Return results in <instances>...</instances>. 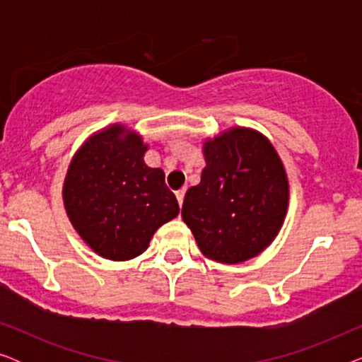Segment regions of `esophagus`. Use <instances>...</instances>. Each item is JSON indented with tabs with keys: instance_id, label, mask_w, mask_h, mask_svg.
<instances>
[{
	"instance_id": "esophagus-1",
	"label": "esophagus",
	"mask_w": 362,
	"mask_h": 362,
	"mask_svg": "<svg viewBox=\"0 0 362 362\" xmlns=\"http://www.w3.org/2000/svg\"><path fill=\"white\" fill-rule=\"evenodd\" d=\"M176 199H177V204H180V207H181L182 201H185V191H182V189L176 191Z\"/></svg>"
}]
</instances>
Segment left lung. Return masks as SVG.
<instances>
[{"mask_svg": "<svg viewBox=\"0 0 362 362\" xmlns=\"http://www.w3.org/2000/svg\"><path fill=\"white\" fill-rule=\"evenodd\" d=\"M201 182L187 189L182 221L202 254L240 264L269 247L288 209V177L269 138L234 127L202 146Z\"/></svg>", "mask_w": 362, "mask_h": 362, "instance_id": "1", "label": "left lung"}]
</instances>
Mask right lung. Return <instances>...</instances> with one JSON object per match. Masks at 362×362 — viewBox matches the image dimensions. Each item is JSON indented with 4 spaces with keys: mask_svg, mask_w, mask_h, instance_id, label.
<instances>
[{
    "mask_svg": "<svg viewBox=\"0 0 362 362\" xmlns=\"http://www.w3.org/2000/svg\"><path fill=\"white\" fill-rule=\"evenodd\" d=\"M146 150L141 135L115 123L88 136L69 165L64 207L77 234L103 259L141 255L158 227L180 214L165 173L145 165Z\"/></svg>",
    "mask_w": 362,
    "mask_h": 362,
    "instance_id": "right-lung-1",
    "label": "right lung"
}]
</instances>
